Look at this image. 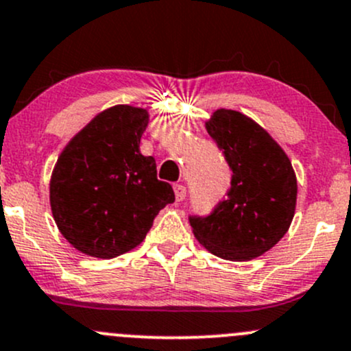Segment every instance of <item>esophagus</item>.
<instances>
[{"label": "esophagus", "mask_w": 351, "mask_h": 351, "mask_svg": "<svg viewBox=\"0 0 351 351\" xmlns=\"http://www.w3.org/2000/svg\"><path fill=\"white\" fill-rule=\"evenodd\" d=\"M173 190H175V198H176V202L185 200V197H186V188H185V186L180 185V183H176V185H173Z\"/></svg>", "instance_id": "34e87169"}]
</instances>
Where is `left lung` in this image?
Returning <instances> with one entry per match:
<instances>
[{"label":"left lung","mask_w":351,"mask_h":351,"mask_svg":"<svg viewBox=\"0 0 351 351\" xmlns=\"http://www.w3.org/2000/svg\"><path fill=\"white\" fill-rule=\"evenodd\" d=\"M205 128L234 175L227 198L210 215L190 217L191 230L213 256L256 259L281 241L293 222V165L271 134L239 110L217 109Z\"/></svg>","instance_id":"left-lung-1"}]
</instances>
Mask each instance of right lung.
I'll return each instance as SVG.
<instances>
[{"label":"right lung","instance_id":"right-lung-1","mask_svg":"<svg viewBox=\"0 0 351 351\" xmlns=\"http://www.w3.org/2000/svg\"><path fill=\"white\" fill-rule=\"evenodd\" d=\"M146 109L119 104L99 112L64 147L50 178L58 230L82 254L110 259L145 241L154 217L175 202L156 161L139 143Z\"/></svg>","mask_w":351,"mask_h":351}]
</instances>
